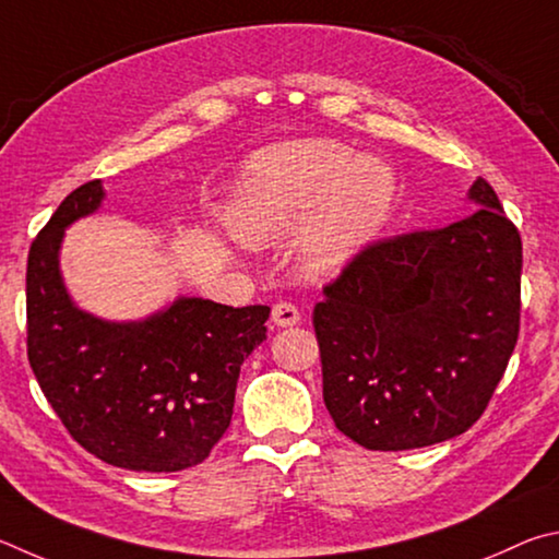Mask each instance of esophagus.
<instances>
[{
  "label": "esophagus",
  "instance_id": "34e87169",
  "mask_svg": "<svg viewBox=\"0 0 559 559\" xmlns=\"http://www.w3.org/2000/svg\"><path fill=\"white\" fill-rule=\"evenodd\" d=\"M299 319H301L299 309H297L295 305H292V301H277V305L272 307V321H274V326H282V329L295 326V324H299Z\"/></svg>",
  "mask_w": 559,
  "mask_h": 559
}]
</instances>
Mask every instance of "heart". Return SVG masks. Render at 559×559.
Instances as JSON below:
<instances>
[{"mask_svg":"<svg viewBox=\"0 0 559 559\" xmlns=\"http://www.w3.org/2000/svg\"><path fill=\"white\" fill-rule=\"evenodd\" d=\"M393 201V176L378 159L334 142H292L254 162L230 205V225L248 245L287 238L307 223L301 260L334 274L373 238Z\"/></svg>","mask_w":559,"mask_h":559,"instance_id":"1","label":"heart"}]
</instances>
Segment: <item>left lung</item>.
I'll return each instance as SVG.
<instances>
[{
    "label": "left lung",
    "instance_id": "1",
    "mask_svg": "<svg viewBox=\"0 0 559 559\" xmlns=\"http://www.w3.org/2000/svg\"><path fill=\"white\" fill-rule=\"evenodd\" d=\"M468 199L462 221L366 245L314 307L329 415L373 452L466 432L511 360L521 233L486 179Z\"/></svg>",
    "mask_w": 559,
    "mask_h": 559
}]
</instances>
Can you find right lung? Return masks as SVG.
<instances>
[{
    "label": "right lung",
    "instance_id": "1",
    "mask_svg": "<svg viewBox=\"0 0 559 559\" xmlns=\"http://www.w3.org/2000/svg\"><path fill=\"white\" fill-rule=\"evenodd\" d=\"M78 186L36 235L26 262V354L48 405L85 452L130 472L201 464L233 417L242 360L267 338L270 307L179 297L144 321L78 309L58 270L63 230L100 209Z\"/></svg>",
    "mask_w": 559,
    "mask_h": 559
}]
</instances>
